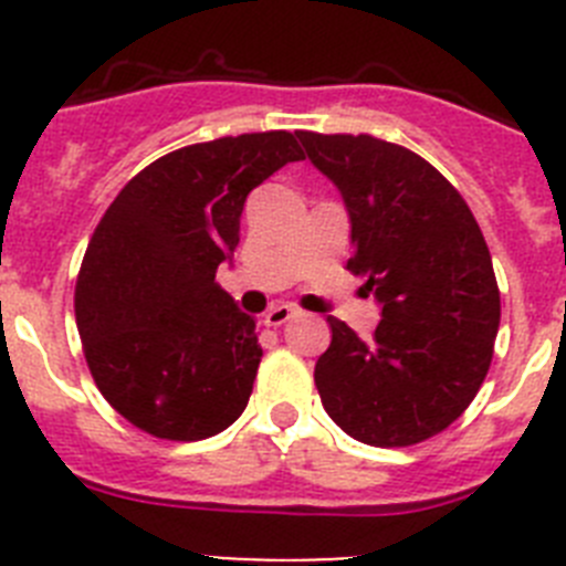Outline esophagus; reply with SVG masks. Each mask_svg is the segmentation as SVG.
Returning a JSON list of instances; mask_svg holds the SVG:
<instances>
[{"mask_svg": "<svg viewBox=\"0 0 566 566\" xmlns=\"http://www.w3.org/2000/svg\"><path fill=\"white\" fill-rule=\"evenodd\" d=\"M294 317H297V308L289 306V303H277V306H272L266 312V326L280 328V326H286L289 319H294Z\"/></svg>", "mask_w": 566, "mask_h": 566, "instance_id": "34e87169", "label": "esophagus"}]
</instances>
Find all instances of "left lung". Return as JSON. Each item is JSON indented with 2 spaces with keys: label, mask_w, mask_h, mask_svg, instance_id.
Wrapping results in <instances>:
<instances>
[{
  "label": "left lung",
  "mask_w": 566,
  "mask_h": 566,
  "mask_svg": "<svg viewBox=\"0 0 566 566\" xmlns=\"http://www.w3.org/2000/svg\"><path fill=\"white\" fill-rule=\"evenodd\" d=\"M352 218L348 269L382 306L371 339L328 317L314 365L328 417L357 442L408 448L464 413L488 377L502 300L476 218L437 167L374 135L300 129Z\"/></svg>",
  "instance_id": "8db88e82"
}]
</instances>
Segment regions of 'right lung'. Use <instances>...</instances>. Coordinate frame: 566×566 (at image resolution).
<instances>
[{"mask_svg":"<svg viewBox=\"0 0 566 566\" xmlns=\"http://www.w3.org/2000/svg\"><path fill=\"white\" fill-rule=\"evenodd\" d=\"M303 149L286 129L192 144L144 167L90 238L76 280L84 359L144 433L198 442L252 394L258 319L214 283L240 240L247 195Z\"/></svg>","mask_w":566,"mask_h":566,"instance_id":"right-lung-1","label":"right lung"}]
</instances>
